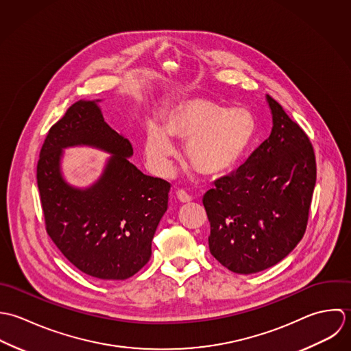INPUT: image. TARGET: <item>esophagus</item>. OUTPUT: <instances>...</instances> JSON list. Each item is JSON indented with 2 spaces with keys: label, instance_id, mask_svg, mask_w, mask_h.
<instances>
[{
  "label": "esophagus",
  "instance_id": "obj_1",
  "mask_svg": "<svg viewBox=\"0 0 351 351\" xmlns=\"http://www.w3.org/2000/svg\"><path fill=\"white\" fill-rule=\"evenodd\" d=\"M176 198H178L179 202H182V204H189V202H191V197H190L186 191H183V190H178V191H176Z\"/></svg>",
  "mask_w": 351,
  "mask_h": 351
}]
</instances>
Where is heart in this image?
<instances>
[{
  "label": "heart",
  "instance_id": "b5f03b06",
  "mask_svg": "<svg viewBox=\"0 0 351 351\" xmlns=\"http://www.w3.org/2000/svg\"><path fill=\"white\" fill-rule=\"evenodd\" d=\"M255 133L251 114L208 99H189L167 115L164 130L150 126L145 138V156L150 168L167 175L175 156L172 140L186 142L187 160L199 173L218 178L229 172L244 154Z\"/></svg>",
  "mask_w": 351,
  "mask_h": 351
}]
</instances>
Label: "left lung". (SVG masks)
<instances>
[{"mask_svg":"<svg viewBox=\"0 0 351 351\" xmlns=\"http://www.w3.org/2000/svg\"><path fill=\"white\" fill-rule=\"evenodd\" d=\"M270 137L230 176L204 195L211 255L236 274L277 265L302 239L316 184L315 153L306 134L266 95Z\"/></svg>","mask_w":351,"mask_h":351,"instance_id":"left-lung-1","label":"left lung"}]
</instances>
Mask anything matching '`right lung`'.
<instances>
[{"mask_svg":"<svg viewBox=\"0 0 351 351\" xmlns=\"http://www.w3.org/2000/svg\"><path fill=\"white\" fill-rule=\"evenodd\" d=\"M99 99L80 100L49 132L36 169L46 229L64 256L93 278L126 280L152 255V240L168 209V182L142 173L129 158L130 141L107 125ZM88 145L110 154L92 185H71L63 150Z\"/></svg>","mask_w":351,"mask_h":351,"instance_id":"1","label":"right lung"}]
</instances>
